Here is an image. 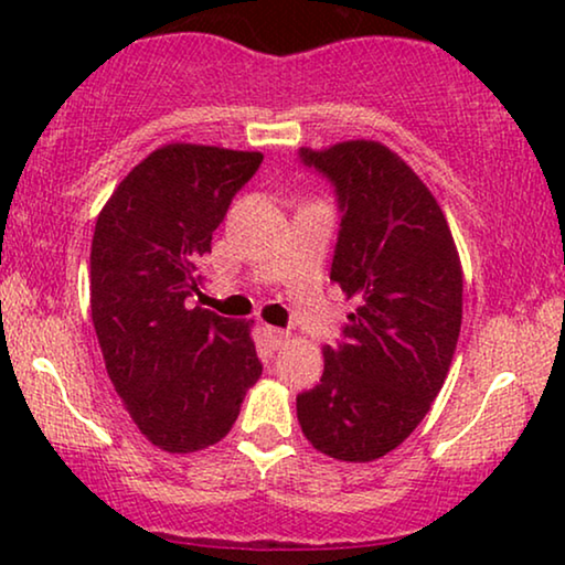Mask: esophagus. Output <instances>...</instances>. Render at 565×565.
<instances>
[{"label":"esophagus","instance_id":"1","mask_svg":"<svg viewBox=\"0 0 565 565\" xmlns=\"http://www.w3.org/2000/svg\"><path fill=\"white\" fill-rule=\"evenodd\" d=\"M267 342L275 347V350H282L285 344L290 342V331H285V329H275V327H267Z\"/></svg>","mask_w":565,"mask_h":565}]
</instances>
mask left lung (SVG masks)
I'll return each mask as SVG.
<instances>
[{
  "instance_id": "left-lung-1",
  "label": "left lung",
  "mask_w": 565,
  "mask_h": 565,
  "mask_svg": "<svg viewBox=\"0 0 565 565\" xmlns=\"http://www.w3.org/2000/svg\"><path fill=\"white\" fill-rule=\"evenodd\" d=\"M337 184L342 231L331 280L352 300L347 342L323 347V375L296 398L308 443L370 462L412 435L450 370L462 321L452 231L419 174L381 141L300 149Z\"/></svg>"
}]
</instances>
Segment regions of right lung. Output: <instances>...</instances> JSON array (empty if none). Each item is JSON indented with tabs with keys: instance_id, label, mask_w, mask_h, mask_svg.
<instances>
[{
	"instance_id": "right-lung-1",
	"label": "right lung",
	"mask_w": 565,
	"mask_h": 565,
	"mask_svg": "<svg viewBox=\"0 0 565 565\" xmlns=\"http://www.w3.org/2000/svg\"><path fill=\"white\" fill-rule=\"evenodd\" d=\"M262 159L164 143L122 177L97 215L92 323L122 406L159 450L188 455L221 443L262 375L254 321L188 306L213 231Z\"/></svg>"
}]
</instances>
